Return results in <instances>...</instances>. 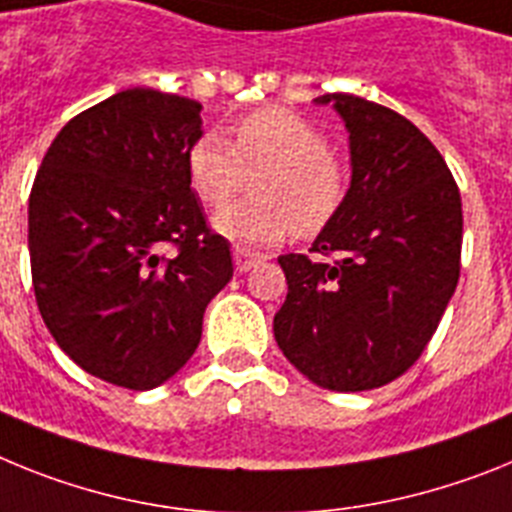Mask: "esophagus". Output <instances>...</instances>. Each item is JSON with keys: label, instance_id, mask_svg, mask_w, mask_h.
Masks as SVG:
<instances>
[{"label": "esophagus", "instance_id": "34e87169", "mask_svg": "<svg viewBox=\"0 0 512 512\" xmlns=\"http://www.w3.org/2000/svg\"><path fill=\"white\" fill-rule=\"evenodd\" d=\"M262 260H265V255H260V252L244 250V247H237V250H234V268H237L239 273H247V270H252L255 265H260Z\"/></svg>", "mask_w": 512, "mask_h": 512}]
</instances>
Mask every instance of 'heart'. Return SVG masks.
<instances>
[{"mask_svg": "<svg viewBox=\"0 0 512 512\" xmlns=\"http://www.w3.org/2000/svg\"><path fill=\"white\" fill-rule=\"evenodd\" d=\"M255 172V198L221 208L211 221L231 242L275 244L291 229L317 237L348 195V175L327 136L293 110H257L231 128V141L206 131L188 149L190 188L211 208L224 206Z\"/></svg>", "mask_w": 512, "mask_h": 512, "instance_id": "obj_1", "label": "heart"}]
</instances>
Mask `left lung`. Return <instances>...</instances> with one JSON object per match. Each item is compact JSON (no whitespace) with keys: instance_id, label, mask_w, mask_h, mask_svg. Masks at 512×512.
I'll use <instances>...</instances> for the list:
<instances>
[{"instance_id":"8db88e82","label":"left lung","mask_w":512,"mask_h":512,"mask_svg":"<svg viewBox=\"0 0 512 512\" xmlns=\"http://www.w3.org/2000/svg\"><path fill=\"white\" fill-rule=\"evenodd\" d=\"M350 141V188L306 255H281L278 348L311 384L366 391L402 376L438 330L461 270V195L415 123L355 95H322Z\"/></svg>"}]
</instances>
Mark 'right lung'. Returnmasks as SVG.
I'll return each mask as SVG.
<instances>
[{"instance_id":"obj_1","label":"right lung","mask_w":512,"mask_h":512,"mask_svg":"<svg viewBox=\"0 0 512 512\" xmlns=\"http://www.w3.org/2000/svg\"><path fill=\"white\" fill-rule=\"evenodd\" d=\"M198 136L201 102L123 90L61 128L30 190L43 322L79 368L123 389H154L190 361L208 301L234 275L190 190Z\"/></svg>"}]
</instances>
